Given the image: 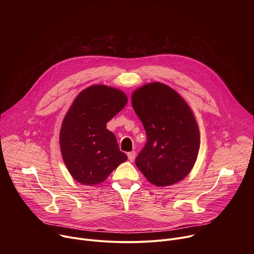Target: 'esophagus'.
I'll return each mask as SVG.
<instances>
[{"mask_svg":"<svg viewBox=\"0 0 254 254\" xmlns=\"http://www.w3.org/2000/svg\"><path fill=\"white\" fill-rule=\"evenodd\" d=\"M127 158L130 162H133L134 161V158H135V152L134 151H131L129 153H127Z\"/></svg>","mask_w":254,"mask_h":254,"instance_id":"34e87169","label":"esophagus"}]
</instances>
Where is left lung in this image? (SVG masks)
<instances>
[{
    "label": "left lung",
    "mask_w": 254,
    "mask_h": 254,
    "mask_svg": "<svg viewBox=\"0 0 254 254\" xmlns=\"http://www.w3.org/2000/svg\"><path fill=\"white\" fill-rule=\"evenodd\" d=\"M131 104L147 134L136 167L156 186L180 182L192 170L200 146L190 107L174 89L160 82L136 89Z\"/></svg>",
    "instance_id": "left-lung-1"
}]
</instances>
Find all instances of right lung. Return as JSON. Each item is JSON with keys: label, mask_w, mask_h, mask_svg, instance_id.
I'll use <instances>...</instances> for the list:
<instances>
[{"label": "right lung", "mask_w": 254, "mask_h": 254, "mask_svg": "<svg viewBox=\"0 0 254 254\" xmlns=\"http://www.w3.org/2000/svg\"><path fill=\"white\" fill-rule=\"evenodd\" d=\"M127 102L119 89L92 85L81 91L69 108L60 130V148L69 173L80 184L103 182L127 161L116 135L106 128Z\"/></svg>", "instance_id": "right-lung-1"}]
</instances>
